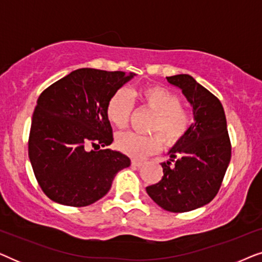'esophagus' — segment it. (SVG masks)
I'll list each match as a JSON object with an SVG mask.
<instances>
[{
    "instance_id": "1",
    "label": "esophagus",
    "mask_w": 262,
    "mask_h": 262,
    "mask_svg": "<svg viewBox=\"0 0 262 262\" xmlns=\"http://www.w3.org/2000/svg\"><path fill=\"white\" fill-rule=\"evenodd\" d=\"M143 163H144V162H143V161H139V160H132L131 161V164L134 167H141V166H143Z\"/></svg>"
}]
</instances>
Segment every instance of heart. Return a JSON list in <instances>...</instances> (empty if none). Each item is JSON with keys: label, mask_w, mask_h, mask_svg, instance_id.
<instances>
[{"label": "heart", "mask_w": 262, "mask_h": 262, "mask_svg": "<svg viewBox=\"0 0 262 262\" xmlns=\"http://www.w3.org/2000/svg\"><path fill=\"white\" fill-rule=\"evenodd\" d=\"M138 99L143 108L154 113L148 131L155 134H119L116 138L119 151L134 159H143L159 151L162 141L171 146L187 136L193 124V116L181 106V98L177 93L163 85H148L138 92ZM134 111L135 103L130 92L123 88L114 92L106 103V116L110 123L118 128L127 126Z\"/></svg>", "instance_id": "obj_1"}]
</instances>
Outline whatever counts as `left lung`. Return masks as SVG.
Returning <instances> with one entry per match:
<instances>
[{
  "label": "left lung",
  "mask_w": 262,
  "mask_h": 262,
  "mask_svg": "<svg viewBox=\"0 0 262 262\" xmlns=\"http://www.w3.org/2000/svg\"><path fill=\"white\" fill-rule=\"evenodd\" d=\"M193 107L194 123L187 136L161 163L163 177L146 193L169 212H187L209 204L220 191L231 159V143L223 106L212 93L187 74L167 77Z\"/></svg>",
  "instance_id": "obj_1"
}]
</instances>
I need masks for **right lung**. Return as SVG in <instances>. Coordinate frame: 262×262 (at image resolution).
Listing matches in <instances>:
<instances>
[{"label": "right lung", "instance_id": "right-lung-1", "mask_svg": "<svg viewBox=\"0 0 262 262\" xmlns=\"http://www.w3.org/2000/svg\"><path fill=\"white\" fill-rule=\"evenodd\" d=\"M135 74L82 68L50 85L32 117L28 156L42 192L67 206H88L110 191L130 166L110 149L113 132L106 116L110 96Z\"/></svg>", "mask_w": 262, "mask_h": 262}]
</instances>
